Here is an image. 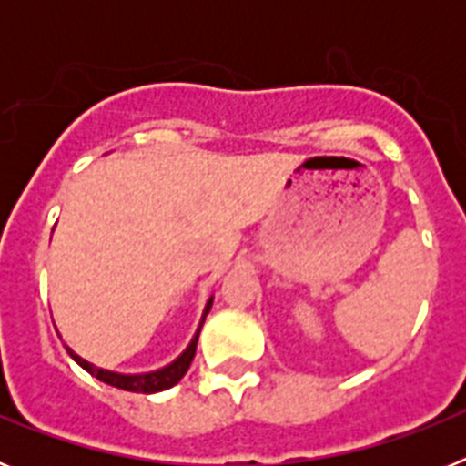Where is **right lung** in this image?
Masks as SVG:
<instances>
[{"label":"right lung","mask_w":466,"mask_h":466,"mask_svg":"<svg viewBox=\"0 0 466 466\" xmlns=\"http://www.w3.org/2000/svg\"><path fill=\"white\" fill-rule=\"evenodd\" d=\"M209 306H212V300H209L208 308H205V315L209 312ZM205 315H203V322H205ZM203 322H200V329H203ZM200 329H198L196 339L191 340V345H188L187 352H184L179 360L172 361V364L166 366V369H160V371L144 373V376H121V373L105 371V369H97V366H93V364H88L86 360H81L79 355H74L69 348H67V352L74 357V361H76V364L84 366L90 376H95L97 380L106 382V385L118 387V390H127V392L151 394V392H160V390H167V387L177 385V382L182 380L184 373H187L188 366H191L193 355H196V345H198V336H200Z\"/></svg>","instance_id":"add662e5"}]
</instances>
